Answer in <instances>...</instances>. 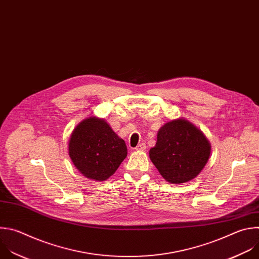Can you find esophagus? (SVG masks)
<instances>
[{
  "instance_id": "34e87169",
  "label": "esophagus",
  "mask_w": 259,
  "mask_h": 259,
  "mask_svg": "<svg viewBox=\"0 0 259 259\" xmlns=\"http://www.w3.org/2000/svg\"><path fill=\"white\" fill-rule=\"evenodd\" d=\"M137 151H144L145 149H146V145L144 144V143H142V144H140V145H138L136 148H135Z\"/></svg>"
}]
</instances>
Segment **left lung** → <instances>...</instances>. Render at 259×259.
<instances>
[{"label":"left lung","mask_w":259,"mask_h":259,"mask_svg":"<svg viewBox=\"0 0 259 259\" xmlns=\"http://www.w3.org/2000/svg\"><path fill=\"white\" fill-rule=\"evenodd\" d=\"M211 145L204 134L184 118L160 127L157 142L150 149V159L169 183L183 184L195 179L207 163Z\"/></svg>","instance_id":"8db88e82"}]
</instances>
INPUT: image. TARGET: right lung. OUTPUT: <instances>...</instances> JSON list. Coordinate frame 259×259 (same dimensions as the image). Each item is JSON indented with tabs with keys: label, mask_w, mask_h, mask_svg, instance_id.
Returning <instances> with one entry per match:
<instances>
[{
	"label": "right lung",
	"mask_w": 259,
	"mask_h": 259,
	"mask_svg": "<svg viewBox=\"0 0 259 259\" xmlns=\"http://www.w3.org/2000/svg\"><path fill=\"white\" fill-rule=\"evenodd\" d=\"M68 153L79 172L100 182L116 171L126 157L127 148L104 119L91 116L73 130Z\"/></svg>",
	"instance_id": "right-lung-1"
}]
</instances>
